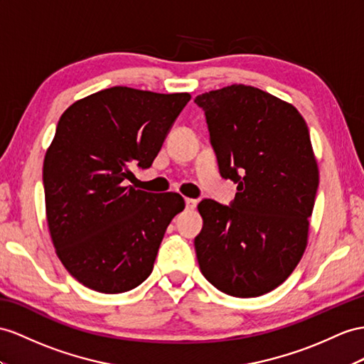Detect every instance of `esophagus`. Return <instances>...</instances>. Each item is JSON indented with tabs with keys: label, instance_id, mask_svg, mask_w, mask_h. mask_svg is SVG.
I'll return each mask as SVG.
<instances>
[{
	"label": "esophagus",
	"instance_id": "34e87169",
	"mask_svg": "<svg viewBox=\"0 0 364 364\" xmlns=\"http://www.w3.org/2000/svg\"><path fill=\"white\" fill-rule=\"evenodd\" d=\"M184 204H186V209H195L197 208V200L184 198Z\"/></svg>",
	"mask_w": 364,
	"mask_h": 364
}]
</instances>
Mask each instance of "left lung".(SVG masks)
Wrapping results in <instances>:
<instances>
[{
  "mask_svg": "<svg viewBox=\"0 0 364 364\" xmlns=\"http://www.w3.org/2000/svg\"><path fill=\"white\" fill-rule=\"evenodd\" d=\"M204 110L220 175L237 184L229 206L204 198L195 237L200 271L238 298L271 292L306 249L318 167L309 129L292 105L232 85L193 100Z\"/></svg>",
  "mask_w": 364,
  "mask_h": 364,
  "instance_id": "obj_1",
  "label": "left lung"
}]
</instances>
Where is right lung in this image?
Listing matches in <instances>:
<instances>
[{"label":"right lung","instance_id":"right-lung-1","mask_svg":"<svg viewBox=\"0 0 364 364\" xmlns=\"http://www.w3.org/2000/svg\"><path fill=\"white\" fill-rule=\"evenodd\" d=\"M189 93L123 86L82 98L61 115L44 158L46 213L58 258L81 284L121 294L151 275L180 193L129 186L149 169Z\"/></svg>","mask_w":364,"mask_h":364}]
</instances>
